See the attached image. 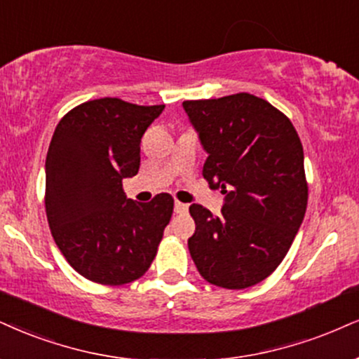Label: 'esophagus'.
<instances>
[{
    "label": "esophagus",
    "instance_id": "34e87169",
    "mask_svg": "<svg viewBox=\"0 0 359 359\" xmlns=\"http://www.w3.org/2000/svg\"><path fill=\"white\" fill-rule=\"evenodd\" d=\"M175 211H176V213H180V215L188 213V205H184V203L176 201V203H175Z\"/></svg>",
    "mask_w": 359,
    "mask_h": 359
}]
</instances>
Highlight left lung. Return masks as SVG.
Returning <instances> with one entry per match:
<instances>
[{
    "mask_svg": "<svg viewBox=\"0 0 359 359\" xmlns=\"http://www.w3.org/2000/svg\"><path fill=\"white\" fill-rule=\"evenodd\" d=\"M183 108L208 153L203 176L226 194L219 216L189 206L196 223L189 253L211 285H258L280 266L306 213L298 133L280 109L250 93L184 101Z\"/></svg>",
    "mask_w": 359,
    "mask_h": 359,
    "instance_id": "1",
    "label": "left lung"
}]
</instances>
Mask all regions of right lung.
<instances>
[{
	"instance_id": "add662e5",
	"label": "right lung",
	"mask_w": 359,
	"mask_h": 359,
	"mask_svg": "<svg viewBox=\"0 0 359 359\" xmlns=\"http://www.w3.org/2000/svg\"><path fill=\"white\" fill-rule=\"evenodd\" d=\"M165 104L86 101L57 123L46 154V216L56 246L81 276L126 285L148 271L175 200L126 198L123 180L140 170V143Z\"/></svg>"
}]
</instances>
